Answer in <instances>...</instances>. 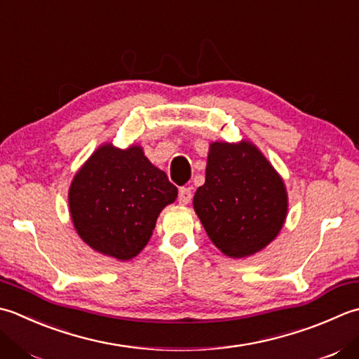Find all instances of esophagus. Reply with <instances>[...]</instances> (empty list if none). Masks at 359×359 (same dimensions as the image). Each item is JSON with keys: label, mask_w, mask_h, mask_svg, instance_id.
Listing matches in <instances>:
<instances>
[{"label": "esophagus", "mask_w": 359, "mask_h": 359, "mask_svg": "<svg viewBox=\"0 0 359 359\" xmlns=\"http://www.w3.org/2000/svg\"><path fill=\"white\" fill-rule=\"evenodd\" d=\"M191 199H193L191 188H189V187H182L179 189V198H177L180 205H187V203L191 202Z\"/></svg>", "instance_id": "34e87169"}]
</instances>
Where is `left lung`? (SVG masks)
<instances>
[{
    "mask_svg": "<svg viewBox=\"0 0 359 359\" xmlns=\"http://www.w3.org/2000/svg\"><path fill=\"white\" fill-rule=\"evenodd\" d=\"M193 205L216 248L243 258L278 235L287 198L283 180L254 144L213 143Z\"/></svg>",
    "mask_w": 359,
    "mask_h": 359,
    "instance_id": "obj_1",
    "label": "left lung"
}]
</instances>
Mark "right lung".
<instances>
[{
	"mask_svg": "<svg viewBox=\"0 0 359 359\" xmlns=\"http://www.w3.org/2000/svg\"><path fill=\"white\" fill-rule=\"evenodd\" d=\"M177 198L168 175L140 146L100 147L69 187V212L77 233L91 249L130 259L149 241L156 221Z\"/></svg>",
	"mask_w": 359,
	"mask_h": 359,
	"instance_id": "add662e5",
	"label": "right lung"
}]
</instances>
